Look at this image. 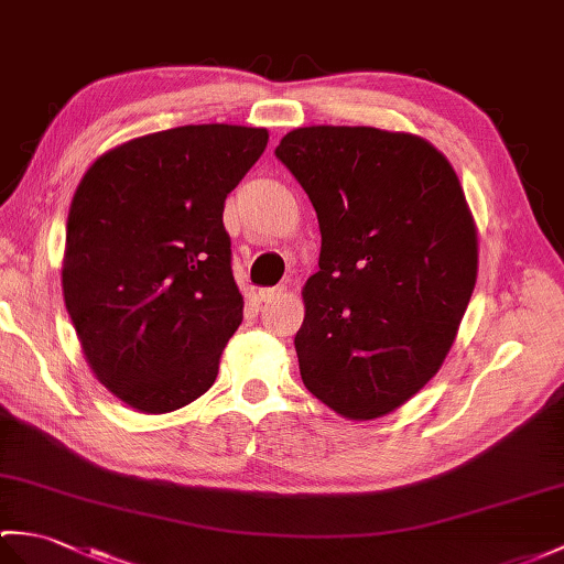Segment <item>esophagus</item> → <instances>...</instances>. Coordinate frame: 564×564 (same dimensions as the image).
<instances>
[{
	"label": "esophagus",
	"instance_id": "1",
	"mask_svg": "<svg viewBox=\"0 0 564 564\" xmlns=\"http://www.w3.org/2000/svg\"><path fill=\"white\" fill-rule=\"evenodd\" d=\"M283 295V288H259V303H273V300H279Z\"/></svg>",
	"mask_w": 564,
	"mask_h": 564
}]
</instances>
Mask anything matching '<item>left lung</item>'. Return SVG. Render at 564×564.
<instances>
[{
    "label": "left lung",
    "mask_w": 564,
    "mask_h": 564,
    "mask_svg": "<svg viewBox=\"0 0 564 564\" xmlns=\"http://www.w3.org/2000/svg\"><path fill=\"white\" fill-rule=\"evenodd\" d=\"M276 155L322 232L300 375L338 415L375 421L413 399L456 341L478 279L474 214L444 153L409 132L297 127Z\"/></svg>",
    "instance_id": "8db88e82"
}]
</instances>
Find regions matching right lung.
<instances>
[{
  "label": "right lung",
  "instance_id": "1",
  "mask_svg": "<svg viewBox=\"0 0 564 564\" xmlns=\"http://www.w3.org/2000/svg\"><path fill=\"white\" fill-rule=\"evenodd\" d=\"M264 127L187 124L105 151L67 218L62 295L98 382L129 409L177 411L216 382L242 322L223 204Z\"/></svg>",
  "mask_w": 564,
  "mask_h": 564
}]
</instances>
